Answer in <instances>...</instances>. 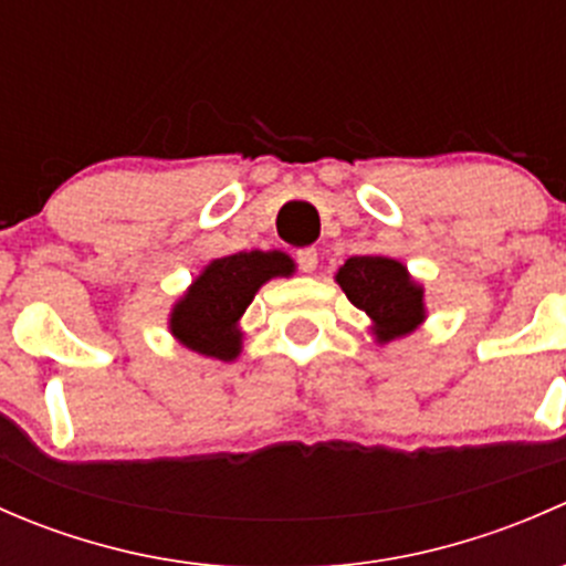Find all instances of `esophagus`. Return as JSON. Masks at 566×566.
<instances>
[{
  "label": "esophagus",
  "instance_id": "obj_1",
  "mask_svg": "<svg viewBox=\"0 0 566 566\" xmlns=\"http://www.w3.org/2000/svg\"><path fill=\"white\" fill-rule=\"evenodd\" d=\"M295 260H298L301 271L312 273L317 268V249H312V247L298 249V251H295Z\"/></svg>",
  "mask_w": 566,
  "mask_h": 566
}]
</instances>
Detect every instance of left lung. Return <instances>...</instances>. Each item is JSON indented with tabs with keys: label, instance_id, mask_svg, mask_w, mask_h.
<instances>
[{
	"label": "left lung",
	"instance_id": "1",
	"mask_svg": "<svg viewBox=\"0 0 566 566\" xmlns=\"http://www.w3.org/2000/svg\"><path fill=\"white\" fill-rule=\"evenodd\" d=\"M334 279L347 301L369 317V331L378 345L413 334L427 319L424 284L416 282L408 265L394 256H350Z\"/></svg>",
	"mask_w": 566,
	"mask_h": 566
}]
</instances>
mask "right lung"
I'll list each match as a JSON object with an SVG mask.
<instances>
[{"label": "right lung", "instance_id": "1", "mask_svg": "<svg viewBox=\"0 0 566 566\" xmlns=\"http://www.w3.org/2000/svg\"><path fill=\"white\" fill-rule=\"evenodd\" d=\"M284 251H238L210 260L169 312V334L205 358L235 361L243 350L241 317L256 290L276 276H293Z\"/></svg>", "mask_w": 566, "mask_h": 566}]
</instances>
